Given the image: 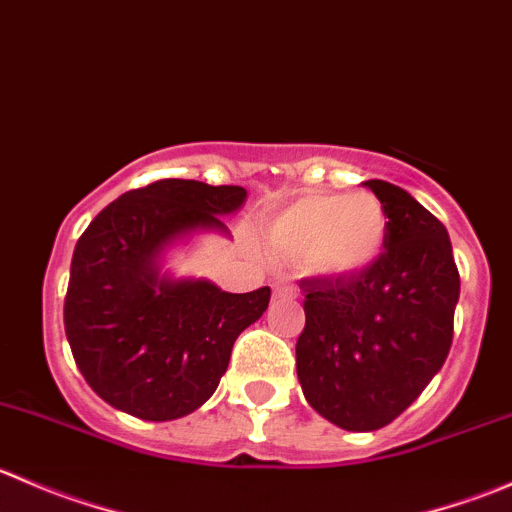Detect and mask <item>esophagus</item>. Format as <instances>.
<instances>
[{
  "instance_id": "34e87169",
  "label": "esophagus",
  "mask_w": 512,
  "mask_h": 512,
  "mask_svg": "<svg viewBox=\"0 0 512 512\" xmlns=\"http://www.w3.org/2000/svg\"><path fill=\"white\" fill-rule=\"evenodd\" d=\"M272 294H275L277 299H292L297 297V287H292L289 282H275V285H272Z\"/></svg>"
}]
</instances>
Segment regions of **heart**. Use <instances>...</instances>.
Returning a JSON list of instances; mask_svg holds the SVG:
<instances>
[{
  "label": "heart",
  "mask_w": 512,
  "mask_h": 512,
  "mask_svg": "<svg viewBox=\"0 0 512 512\" xmlns=\"http://www.w3.org/2000/svg\"><path fill=\"white\" fill-rule=\"evenodd\" d=\"M386 232L389 215L371 190L304 193L272 215L265 247L275 260L324 280H347L379 260Z\"/></svg>",
  "instance_id": "1"
}]
</instances>
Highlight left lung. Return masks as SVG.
<instances>
[{"label":"left lung","instance_id":"8db88e82","mask_svg":"<svg viewBox=\"0 0 512 512\" xmlns=\"http://www.w3.org/2000/svg\"><path fill=\"white\" fill-rule=\"evenodd\" d=\"M364 185L389 215L379 260L347 280H299V384L319 416L347 431L384 428L414 404L446 361L461 292L441 220L399 185Z\"/></svg>","mask_w":512,"mask_h":512}]
</instances>
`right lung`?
<instances>
[{
  "label": "right lung",
  "instance_id": "1",
  "mask_svg": "<svg viewBox=\"0 0 512 512\" xmlns=\"http://www.w3.org/2000/svg\"><path fill=\"white\" fill-rule=\"evenodd\" d=\"M247 190L165 178L101 210L71 257L64 329L86 384L113 409L173 421L218 389L235 339L262 317L270 287L230 294L205 280L158 275L165 245L193 230H227L220 215Z\"/></svg>",
  "mask_w": 512,
  "mask_h": 512
}]
</instances>
